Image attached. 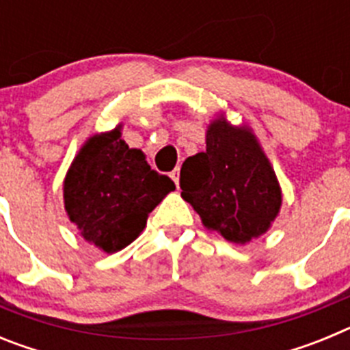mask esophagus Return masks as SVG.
Instances as JSON below:
<instances>
[{
	"mask_svg": "<svg viewBox=\"0 0 350 350\" xmlns=\"http://www.w3.org/2000/svg\"><path fill=\"white\" fill-rule=\"evenodd\" d=\"M170 177H172L173 182H175V184L178 185V180H180V168H175V170H173V172L170 173Z\"/></svg>",
	"mask_w": 350,
	"mask_h": 350,
	"instance_id": "1",
	"label": "esophagus"
}]
</instances>
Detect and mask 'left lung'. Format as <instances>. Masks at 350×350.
<instances>
[{"label": "left lung", "instance_id": "1", "mask_svg": "<svg viewBox=\"0 0 350 350\" xmlns=\"http://www.w3.org/2000/svg\"><path fill=\"white\" fill-rule=\"evenodd\" d=\"M182 198L208 230L247 243L270 230L282 191L267 154L247 126L217 117L206 129V150L184 161Z\"/></svg>", "mask_w": 350, "mask_h": 350}]
</instances>
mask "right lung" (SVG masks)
I'll return each instance as SVG.
<instances>
[{
	"instance_id": "obj_1",
	"label": "right lung",
	"mask_w": 350,
	"mask_h": 350,
	"mask_svg": "<svg viewBox=\"0 0 350 350\" xmlns=\"http://www.w3.org/2000/svg\"><path fill=\"white\" fill-rule=\"evenodd\" d=\"M170 191H175L172 178L150 170L117 126L79 150L64 178V208L88 242L113 254L144 231L148 213Z\"/></svg>"
}]
</instances>
